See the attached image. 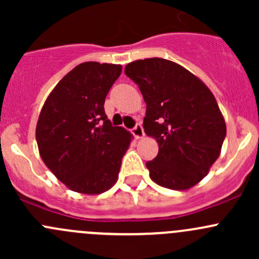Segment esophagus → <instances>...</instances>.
Here are the masks:
<instances>
[{
  "mask_svg": "<svg viewBox=\"0 0 259 259\" xmlns=\"http://www.w3.org/2000/svg\"><path fill=\"white\" fill-rule=\"evenodd\" d=\"M132 133H133V135L137 138V139H140V138L144 137V130H143V126H142V124H140V122H137V125L133 127Z\"/></svg>",
  "mask_w": 259,
  "mask_h": 259,
  "instance_id": "obj_1",
  "label": "esophagus"
}]
</instances>
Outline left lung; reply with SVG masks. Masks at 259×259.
Segmentation results:
<instances>
[{"label": "left lung", "mask_w": 259, "mask_h": 259, "mask_svg": "<svg viewBox=\"0 0 259 259\" xmlns=\"http://www.w3.org/2000/svg\"><path fill=\"white\" fill-rule=\"evenodd\" d=\"M125 75L142 91L143 127L159 144L158 155L146 161L151 180L174 190L199 183L218 159L227 134L211 91L187 69L159 57L130 62Z\"/></svg>", "instance_id": "left-lung-1"}]
</instances>
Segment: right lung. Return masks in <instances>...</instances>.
I'll list each match as a JSON object with an SVG mask.
<instances>
[{"label": "right lung", "mask_w": 259, "mask_h": 259, "mask_svg": "<svg viewBox=\"0 0 259 259\" xmlns=\"http://www.w3.org/2000/svg\"><path fill=\"white\" fill-rule=\"evenodd\" d=\"M121 66L77 65L46 99L36 126V142L46 166L69 189L100 194L116 182L132 134L113 126L105 98Z\"/></svg>", "instance_id": "add662e5"}]
</instances>
